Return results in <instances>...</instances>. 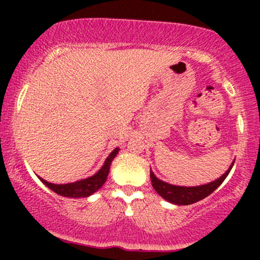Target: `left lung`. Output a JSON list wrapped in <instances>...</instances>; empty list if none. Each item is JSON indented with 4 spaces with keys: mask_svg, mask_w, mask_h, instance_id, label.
<instances>
[{
    "mask_svg": "<svg viewBox=\"0 0 260 260\" xmlns=\"http://www.w3.org/2000/svg\"><path fill=\"white\" fill-rule=\"evenodd\" d=\"M234 164H235V160L232 161L231 166H230L228 171H226L222 176H220L217 180L209 182L207 184H202V186H196V187L174 186V184H170L168 182L159 180L150 169L151 184H153L154 189L159 193V196L162 197L165 201H168L176 205H189V204H193V203L202 201V199H204L205 197L210 196L211 193H213L214 190H215L216 188L222 183L223 180L228 177V175L230 174V171H231Z\"/></svg>",
    "mask_w": 260,
    "mask_h": 260,
    "instance_id": "left-lung-1",
    "label": "left lung"
}]
</instances>
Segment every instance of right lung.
<instances>
[{
  "instance_id": "add662e5",
  "label": "right lung",
  "mask_w": 260,
  "mask_h": 260,
  "mask_svg": "<svg viewBox=\"0 0 260 260\" xmlns=\"http://www.w3.org/2000/svg\"><path fill=\"white\" fill-rule=\"evenodd\" d=\"M120 151V148H116L110 153L109 156L106 157L105 162H104L103 168L95 175L90 176V177L84 178V180H79L72 183H64V184H56L51 183V182L45 181L40 176H38L45 186H47L50 189L53 190L57 194L62 197H68V198H86V197L94 194L98 189H100L104 186L107 180V175L110 171V165H111L112 160L115 159L116 155Z\"/></svg>"
}]
</instances>
